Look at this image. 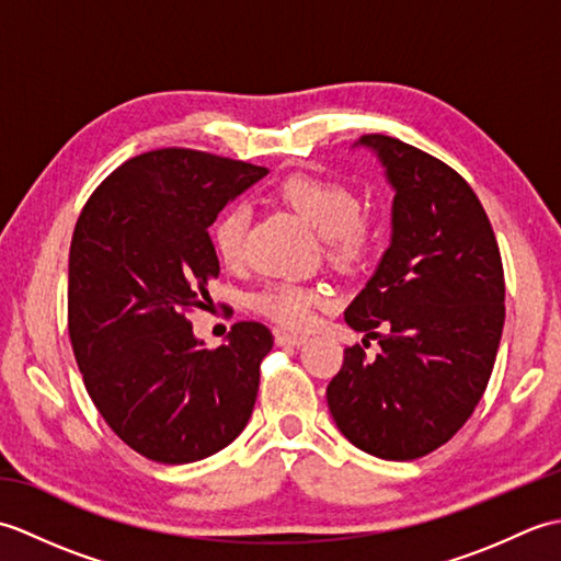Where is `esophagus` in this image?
I'll return each instance as SVG.
<instances>
[{
    "instance_id": "obj_1",
    "label": "esophagus",
    "mask_w": 561,
    "mask_h": 561,
    "mask_svg": "<svg viewBox=\"0 0 561 561\" xmlns=\"http://www.w3.org/2000/svg\"><path fill=\"white\" fill-rule=\"evenodd\" d=\"M274 342L279 344V347H287V344H304L306 337L299 335V332H287V330H277L274 332Z\"/></svg>"
}]
</instances>
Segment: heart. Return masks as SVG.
I'll return each mask as SVG.
<instances>
[{
  "instance_id": "b5f03b06",
  "label": "heart",
  "mask_w": 561,
  "mask_h": 561,
  "mask_svg": "<svg viewBox=\"0 0 561 561\" xmlns=\"http://www.w3.org/2000/svg\"><path fill=\"white\" fill-rule=\"evenodd\" d=\"M274 197L311 224L320 236H325L328 255L335 262L354 265L371 250L374 229L359 214V199L347 183L291 173L274 187ZM248 219L250 211L241 202H233L214 219L209 236L214 253L224 265L233 267L243 260ZM323 301V291L308 284L272 282L253 296V308L284 328H308Z\"/></svg>"
}]
</instances>
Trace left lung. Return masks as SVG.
<instances>
[{
    "label": "left lung",
    "mask_w": 561,
    "mask_h": 561,
    "mask_svg": "<svg viewBox=\"0 0 561 561\" xmlns=\"http://www.w3.org/2000/svg\"><path fill=\"white\" fill-rule=\"evenodd\" d=\"M396 187L392 238L344 320L381 354L344 350L328 408L356 448L414 460L470 420L504 330V265L482 202L460 173L386 135H364Z\"/></svg>",
    "instance_id": "1"
}]
</instances>
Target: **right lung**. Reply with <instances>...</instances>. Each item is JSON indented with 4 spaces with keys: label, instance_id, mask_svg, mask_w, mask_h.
Here are the masks:
<instances>
[{
    "label": "right lung",
    "instance_id": "obj_1",
    "mask_svg": "<svg viewBox=\"0 0 561 561\" xmlns=\"http://www.w3.org/2000/svg\"><path fill=\"white\" fill-rule=\"evenodd\" d=\"M267 169L207 151L139 153L83 205L69 248L67 325L96 410L139 456L209 458L255 408L270 328L241 320L205 350L187 313L219 277L209 226Z\"/></svg>",
    "mask_w": 561,
    "mask_h": 561
}]
</instances>
